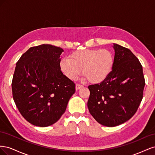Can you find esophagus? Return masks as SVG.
I'll return each instance as SVG.
<instances>
[{
    "label": "esophagus",
    "mask_w": 155,
    "mask_h": 155,
    "mask_svg": "<svg viewBox=\"0 0 155 155\" xmlns=\"http://www.w3.org/2000/svg\"><path fill=\"white\" fill-rule=\"evenodd\" d=\"M82 87H83V85H79V84H76V90L78 91L79 89H80Z\"/></svg>",
    "instance_id": "esophagus-1"
}]
</instances>
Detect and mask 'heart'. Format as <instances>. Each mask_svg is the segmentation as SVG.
Segmentation results:
<instances>
[{
    "instance_id": "obj_1",
    "label": "heart",
    "mask_w": 155,
    "mask_h": 155,
    "mask_svg": "<svg viewBox=\"0 0 155 155\" xmlns=\"http://www.w3.org/2000/svg\"><path fill=\"white\" fill-rule=\"evenodd\" d=\"M69 59L61 60L59 66L65 76L76 79L83 73L93 84L104 82L110 76L114 64V55L107 49H85L74 51Z\"/></svg>"
}]
</instances>
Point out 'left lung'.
<instances>
[{
  "label": "left lung",
  "mask_w": 155,
  "mask_h": 155,
  "mask_svg": "<svg viewBox=\"0 0 155 155\" xmlns=\"http://www.w3.org/2000/svg\"><path fill=\"white\" fill-rule=\"evenodd\" d=\"M113 70L105 80L88 86L87 106L98 123L114 127L137 111L143 98L145 79L141 63L129 49L114 44Z\"/></svg>",
  "instance_id": "1"
}]
</instances>
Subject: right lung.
<instances>
[{
	"mask_svg": "<svg viewBox=\"0 0 155 155\" xmlns=\"http://www.w3.org/2000/svg\"><path fill=\"white\" fill-rule=\"evenodd\" d=\"M63 51L51 45L34 46L16 64L13 98L21 115L32 125L45 127L57 122L76 91L75 83L60 68Z\"/></svg>",
	"mask_w": 155,
	"mask_h": 155,
	"instance_id": "1",
	"label": "right lung"
}]
</instances>
